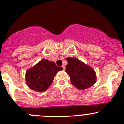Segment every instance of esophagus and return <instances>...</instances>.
<instances>
[{"instance_id": "1", "label": "esophagus", "mask_w": 124, "mask_h": 124, "mask_svg": "<svg viewBox=\"0 0 124 124\" xmlns=\"http://www.w3.org/2000/svg\"><path fill=\"white\" fill-rule=\"evenodd\" d=\"M62 68H63V70H65V65H62Z\"/></svg>"}]
</instances>
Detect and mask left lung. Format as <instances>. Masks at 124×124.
Instances as JSON below:
<instances>
[{"label":"left lung","mask_w":124,"mask_h":124,"mask_svg":"<svg viewBox=\"0 0 124 124\" xmlns=\"http://www.w3.org/2000/svg\"><path fill=\"white\" fill-rule=\"evenodd\" d=\"M65 72L70 77L71 83L77 89L85 90L94 85L96 73L94 69L76 58L68 57Z\"/></svg>","instance_id":"1"}]
</instances>
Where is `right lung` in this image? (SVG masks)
<instances>
[{"instance_id": "obj_1", "label": "right lung", "mask_w": 124, "mask_h": 124, "mask_svg": "<svg viewBox=\"0 0 124 124\" xmlns=\"http://www.w3.org/2000/svg\"><path fill=\"white\" fill-rule=\"evenodd\" d=\"M62 70L63 68L56 66L54 62L42 59L35 66L27 70L26 85L35 92H44L51 86L58 72Z\"/></svg>"}]
</instances>
